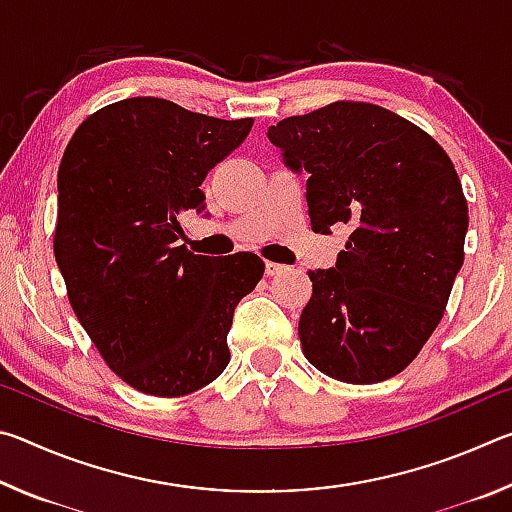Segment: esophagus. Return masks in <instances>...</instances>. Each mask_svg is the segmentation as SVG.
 I'll use <instances>...</instances> for the list:
<instances>
[{
  "label": "esophagus",
  "instance_id": "34e87169",
  "mask_svg": "<svg viewBox=\"0 0 512 512\" xmlns=\"http://www.w3.org/2000/svg\"><path fill=\"white\" fill-rule=\"evenodd\" d=\"M284 271H287V266L277 264V262H266V275H282Z\"/></svg>",
  "mask_w": 512,
  "mask_h": 512
}]
</instances>
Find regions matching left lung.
<instances>
[{
    "label": "left lung",
    "instance_id": "1",
    "mask_svg": "<svg viewBox=\"0 0 512 512\" xmlns=\"http://www.w3.org/2000/svg\"><path fill=\"white\" fill-rule=\"evenodd\" d=\"M291 171H307L311 230L350 237L327 271H309L298 336L311 366L377 384L418 357L463 266L467 201L429 133L363 101H334L268 128Z\"/></svg>",
    "mask_w": 512,
    "mask_h": 512
}]
</instances>
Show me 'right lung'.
Instances as JSON below:
<instances>
[{"label": "right lung", "mask_w": 512, "mask_h": 512, "mask_svg": "<svg viewBox=\"0 0 512 512\" xmlns=\"http://www.w3.org/2000/svg\"><path fill=\"white\" fill-rule=\"evenodd\" d=\"M253 121L133 97L90 115L63 153L54 255L69 305L135 391L180 397L228 366L232 314L264 262L194 255L178 246L180 219L205 212V176Z\"/></svg>", "instance_id": "add662e5"}]
</instances>
